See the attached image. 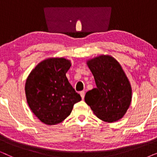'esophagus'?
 <instances>
[{
  "mask_svg": "<svg viewBox=\"0 0 157 157\" xmlns=\"http://www.w3.org/2000/svg\"><path fill=\"white\" fill-rule=\"evenodd\" d=\"M80 95L81 96V98H82V99H83V98H84V96H85V92L83 91H81L80 92Z\"/></svg>",
  "mask_w": 157,
  "mask_h": 157,
  "instance_id": "1",
  "label": "esophagus"
}]
</instances>
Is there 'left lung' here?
<instances>
[{
    "label": "left lung",
    "instance_id": "8db88e82",
    "mask_svg": "<svg viewBox=\"0 0 157 157\" xmlns=\"http://www.w3.org/2000/svg\"><path fill=\"white\" fill-rule=\"evenodd\" d=\"M96 87L86 92L85 101L102 121L114 122L125 114L132 101V87L114 58L101 55L87 61Z\"/></svg>",
    "mask_w": 157,
    "mask_h": 157
}]
</instances>
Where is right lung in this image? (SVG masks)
I'll list each match as a JSON object with an SVG mask.
<instances>
[{
	"label": "right lung",
	"mask_w": 157,
	"mask_h": 157,
	"mask_svg": "<svg viewBox=\"0 0 157 157\" xmlns=\"http://www.w3.org/2000/svg\"><path fill=\"white\" fill-rule=\"evenodd\" d=\"M71 66L64 58H50L38 63L28 76L25 86L28 104L43 123H61L81 100L66 76Z\"/></svg>",
	"instance_id": "obj_1"
}]
</instances>
